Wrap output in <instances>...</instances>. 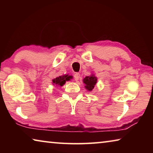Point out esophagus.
Returning a JSON list of instances; mask_svg holds the SVG:
<instances>
[{"label":"esophagus","instance_id":"1","mask_svg":"<svg viewBox=\"0 0 153 153\" xmlns=\"http://www.w3.org/2000/svg\"><path fill=\"white\" fill-rule=\"evenodd\" d=\"M79 78H80V74L79 73H76L74 74V79L76 80V81H78Z\"/></svg>","mask_w":153,"mask_h":153}]
</instances>
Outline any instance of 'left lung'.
Masks as SVG:
<instances>
[{
  "label": "left lung",
  "mask_w": 153,
  "mask_h": 153,
  "mask_svg": "<svg viewBox=\"0 0 153 153\" xmlns=\"http://www.w3.org/2000/svg\"><path fill=\"white\" fill-rule=\"evenodd\" d=\"M83 82L86 86L85 88L89 91H92V89L94 88V86L97 84V78L94 76H86L85 78L83 79Z\"/></svg>",
  "instance_id": "1"
}]
</instances>
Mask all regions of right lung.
Masks as SVG:
<instances>
[{"label":"right lung","mask_w":153,"mask_h":153,"mask_svg":"<svg viewBox=\"0 0 153 153\" xmlns=\"http://www.w3.org/2000/svg\"><path fill=\"white\" fill-rule=\"evenodd\" d=\"M71 78H72V76H68V75H67V76L65 75V76H59V77H56L55 79H54L53 80V82L56 85L62 86L63 85L65 84L66 81H69V80H70V79H71Z\"/></svg>","instance_id":"add662e5"}]
</instances>
